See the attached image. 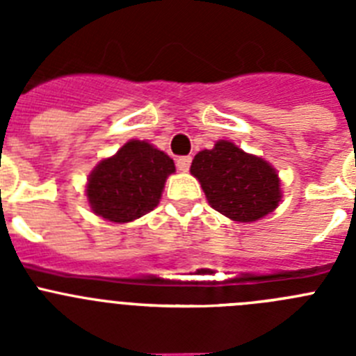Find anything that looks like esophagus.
Returning a JSON list of instances; mask_svg holds the SVG:
<instances>
[{"label": "esophagus", "instance_id": "1", "mask_svg": "<svg viewBox=\"0 0 356 356\" xmlns=\"http://www.w3.org/2000/svg\"><path fill=\"white\" fill-rule=\"evenodd\" d=\"M191 156H181V159L176 160V168H178V171L181 172H187L188 168H191Z\"/></svg>", "mask_w": 356, "mask_h": 356}]
</instances>
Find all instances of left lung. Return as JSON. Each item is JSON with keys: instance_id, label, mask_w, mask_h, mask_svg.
<instances>
[{"instance_id": "left-lung-1", "label": "left lung", "mask_w": 356, "mask_h": 356, "mask_svg": "<svg viewBox=\"0 0 356 356\" xmlns=\"http://www.w3.org/2000/svg\"><path fill=\"white\" fill-rule=\"evenodd\" d=\"M191 175L201 184L210 207L232 221H259L282 201L278 171L232 140H217L212 149L200 151Z\"/></svg>"}]
</instances>
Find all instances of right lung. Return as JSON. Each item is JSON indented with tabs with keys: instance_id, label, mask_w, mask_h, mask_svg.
Returning a JSON list of instances; mask_svg holds the SVG:
<instances>
[{
	"instance_id": "obj_1",
	"label": "right lung",
	"mask_w": 356,
	"mask_h": 356,
	"mask_svg": "<svg viewBox=\"0 0 356 356\" xmlns=\"http://www.w3.org/2000/svg\"><path fill=\"white\" fill-rule=\"evenodd\" d=\"M175 162L147 140L131 139L90 171L85 196L96 216L110 222H131L160 203Z\"/></svg>"
}]
</instances>
